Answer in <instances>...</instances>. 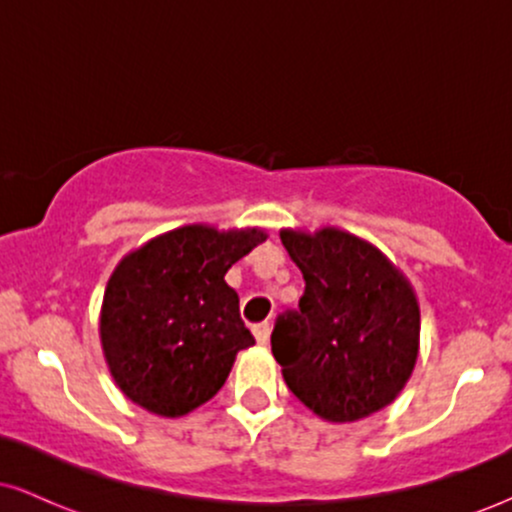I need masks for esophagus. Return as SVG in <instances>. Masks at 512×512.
Wrapping results in <instances>:
<instances>
[{
	"instance_id": "esophagus-1",
	"label": "esophagus",
	"mask_w": 512,
	"mask_h": 512,
	"mask_svg": "<svg viewBox=\"0 0 512 512\" xmlns=\"http://www.w3.org/2000/svg\"><path fill=\"white\" fill-rule=\"evenodd\" d=\"M252 334H255L257 344H267L269 342V334H272V322H269V320L260 322V325L252 327Z\"/></svg>"
}]
</instances>
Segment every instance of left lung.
Returning <instances> with one entry per match:
<instances>
[{"instance_id": "8db88e82", "label": "left lung", "mask_w": 512, "mask_h": 512, "mask_svg": "<svg viewBox=\"0 0 512 512\" xmlns=\"http://www.w3.org/2000/svg\"><path fill=\"white\" fill-rule=\"evenodd\" d=\"M279 236L305 279L298 310L281 315L272 332L289 390L332 424L385 409L419 356L421 313L407 276L342 228H284Z\"/></svg>"}]
</instances>
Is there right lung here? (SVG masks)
Returning a JSON list of instances; mask_svg holds the SVG:
<instances>
[{"instance_id":"obj_1","label":"right lung","mask_w":512,"mask_h":512,"mask_svg":"<svg viewBox=\"0 0 512 512\" xmlns=\"http://www.w3.org/2000/svg\"><path fill=\"white\" fill-rule=\"evenodd\" d=\"M264 240L262 228L190 223L122 257L101 305L103 356L122 395L175 419L221 390L255 344L223 276Z\"/></svg>"}]
</instances>
